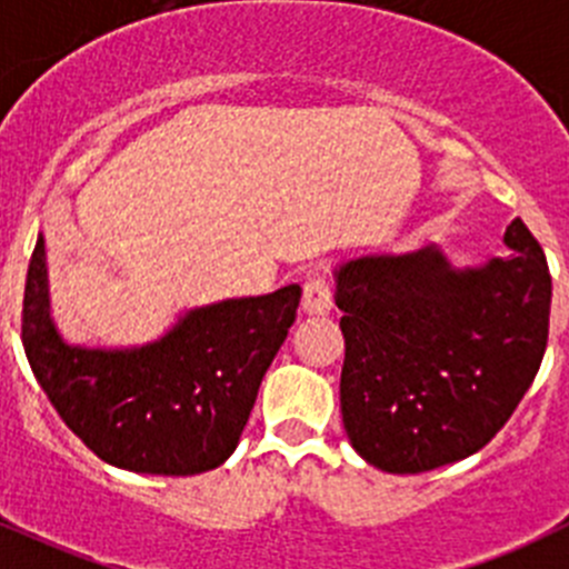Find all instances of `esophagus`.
Listing matches in <instances>:
<instances>
[{
    "label": "esophagus",
    "mask_w": 569,
    "mask_h": 569,
    "mask_svg": "<svg viewBox=\"0 0 569 569\" xmlns=\"http://www.w3.org/2000/svg\"><path fill=\"white\" fill-rule=\"evenodd\" d=\"M330 306H333V289H330L328 280L319 278V274L308 278L302 286V311L308 317H325Z\"/></svg>",
    "instance_id": "esophagus-1"
}]
</instances>
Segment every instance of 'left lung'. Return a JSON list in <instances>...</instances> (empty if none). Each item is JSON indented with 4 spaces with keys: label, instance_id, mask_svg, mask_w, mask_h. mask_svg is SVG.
<instances>
[{
    "label": "left lung",
    "instance_id": "obj_1",
    "mask_svg": "<svg viewBox=\"0 0 569 569\" xmlns=\"http://www.w3.org/2000/svg\"><path fill=\"white\" fill-rule=\"evenodd\" d=\"M509 256L453 269L437 247L336 269L341 419L361 459L413 476L478 453L509 422L548 347L550 272L522 219Z\"/></svg>",
    "mask_w": 569,
    "mask_h": 569
}]
</instances>
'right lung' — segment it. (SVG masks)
<instances>
[{
  "label": "right lung",
  "mask_w": 569,
  "mask_h": 569,
  "mask_svg": "<svg viewBox=\"0 0 569 569\" xmlns=\"http://www.w3.org/2000/svg\"><path fill=\"white\" fill-rule=\"evenodd\" d=\"M300 286L194 308L144 347L93 350L63 341L49 317L38 236L24 286L21 341L32 375L71 431L108 465L147 476H197L239 445L258 386L295 325Z\"/></svg>",
  "instance_id": "obj_1"
}]
</instances>
